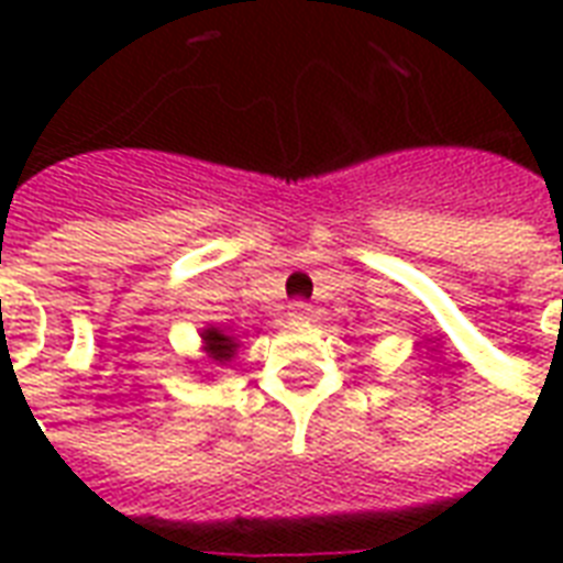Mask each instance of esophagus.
I'll return each mask as SVG.
<instances>
[{
	"instance_id": "1",
	"label": "esophagus",
	"mask_w": 563,
	"mask_h": 563,
	"mask_svg": "<svg viewBox=\"0 0 563 563\" xmlns=\"http://www.w3.org/2000/svg\"><path fill=\"white\" fill-rule=\"evenodd\" d=\"M289 316L295 318V321H307V318L312 316V307H309L307 300H295L289 307Z\"/></svg>"
}]
</instances>
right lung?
Segmentation results:
<instances>
[{"instance_id":"obj_1","label":"right lung","mask_w":563,"mask_h":563,"mask_svg":"<svg viewBox=\"0 0 563 563\" xmlns=\"http://www.w3.org/2000/svg\"><path fill=\"white\" fill-rule=\"evenodd\" d=\"M201 339H203V353H207L210 362H216V365H228V362L236 356L239 351L236 339L224 333V330H219V327H207V330H201Z\"/></svg>"}]
</instances>
